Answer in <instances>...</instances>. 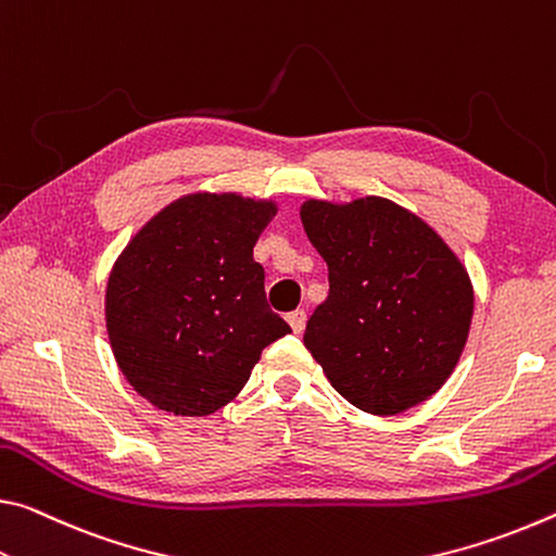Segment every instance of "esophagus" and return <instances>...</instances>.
<instances>
[{
	"label": "esophagus",
	"instance_id": "34e87169",
	"mask_svg": "<svg viewBox=\"0 0 556 556\" xmlns=\"http://www.w3.org/2000/svg\"><path fill=\"white\" fill-rule=\"evenodd\" d=\"M305 320H307L305 311H293V313H288V325L293 327V332H298V334L305 330Z\"/></svg>",
	"mask_w": 556,
	"mask_h": 556
}]
</instances>
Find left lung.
<instances>
[{"label": "left lung", "mask_w": 556, "mask_h": 556, "mask_svg": "<svg viewBox=\"0 0 556 556\" xmlns=\"http://www.w3.org/2000/svg\"><path fill=\"white\" fill-rule=\"evenodd\" d=\"M300 222L330 278L303 338L330 384L377 416L433 396L456 369L472 320V283L456 253L384 197L307 199Z\"/></svg>", "instance_id": "left-lung-1"}]
</instances>
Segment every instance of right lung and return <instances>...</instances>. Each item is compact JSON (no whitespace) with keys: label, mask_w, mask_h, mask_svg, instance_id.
I'll return each mask as SVG.
<instances>
[{"label":"right lung","mask_w":556,"mask_h":556,"mask_svg":"<svg viewBox=\"0 0 556 556\" xmlns=\"http://www.w3.org/2000/svg\"><path fill=\"white\" fill-rule=\"evenodd\" d=\"M268 199L197 192L132 236L105 288V327L130 387L175 416H208L239 394L261 352L290 332L266 303L253 245Z\"/></svg>","instance_id":"obj_1"}]
</instances>
